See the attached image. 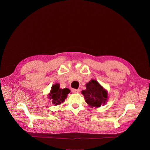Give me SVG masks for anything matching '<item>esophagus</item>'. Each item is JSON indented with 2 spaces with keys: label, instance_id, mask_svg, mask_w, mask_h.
<instances>
[{
  "label": "esophagus",
  "instance_id": "34e87169",
  "mask_svg": "<svg viewBox=\"0 0 150 150\" xmlns=\"http://www.w3.org/2000/svg\"><path fill=\"white\" fill-rule=\"evenodd\" d=\"M79 91H80L79 89H72V92L74 93H79Z\"/></svg>",
  "mask_w": 150,
  "mask_h": 150
}]
</instances>
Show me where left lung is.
Segmentation results:
<instances>
[{
	"label": "left lung",
	"mask_w": 150,
	"mask_h": 150,
	"mask_svg": "<svg viewBox=\"0 0 150 150\" xmlns=\"http://www.w3.org/2000/svg\"><path fill=\"white\" fill-rule=\"evenodd\" d=\"M86 89L82 94L87 103L91 107H100L104 104L108 98V93L96 80L92 79L86 85Z\"/></svg>",
	"instance_id": "obj_1"
}]
</instances>
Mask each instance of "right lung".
Returning a JSON list of instances; mask_svg holds the SVG:
<instances>
[{
    "mask_svg": "<svg viewBox=\"0 0 150 150\" xmlns=\"http://www.w3.org/2000/svg\"><path fill=\"white\" fill-rule=\"evenodd\" d=\"M70 92V90L68 88L61 89L59 84L57 83L52 86L49 98L51 99L52 103L56 106L64 102L67 94Z\"/></svg>",
    "mask_w": 150,
    "mask_h": 150,
    "instance_id": "add662e5",
    "label": "right lung"
}]
</instances>
